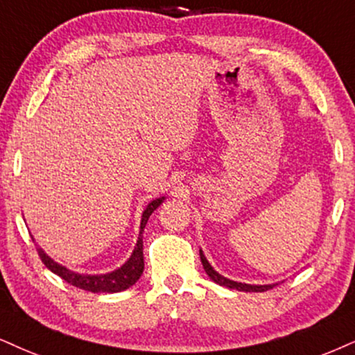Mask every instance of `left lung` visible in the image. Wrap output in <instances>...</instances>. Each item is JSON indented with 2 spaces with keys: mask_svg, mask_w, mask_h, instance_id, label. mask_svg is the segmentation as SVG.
I'll return each mask as SVG.
<instances>
[{
  "mask_svg": "<svg viewBox=\"0 0 355 355\" xmlns=\"http://www.w3.org/2000/svg\"><path fill=\"white\" fill-rule=\"evenodd\" d=\"M200 255V261H202V266L205 270V273L211 277L212 282H216L217 284H220V286H227V288H232V290H239V291H255V293H261V291H266L270 290V288H273V284H245V283H237V282H232V279L222 277V275H218L216 270L212 268L211 265H209L207 258L204 257L202 250L199 252Z\"/></svg>",
  "mask_w": 355,
  "mask_h": 355,
  "instance_id": "obj_1",
  "label": "left lung"
}]
</instances>
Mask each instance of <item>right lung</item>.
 Returning a JSON list of instances; mask_svg holds the SVG:
<instances>
[{
  "mask_svg": "<svg viewBox=\"0 0 355 355\" xmlns=\"http://www.w3.org/2000/svg\"><path fill=\"white\" fill-rule=\"evenodd\" d=\"M164 198L155 199L153 202L148 204V207L144 209L143 217H141V227H139V237L138 243L135 247L133 253H131L130 260L115 271L107 275H80L76 271L67 270L65 266H60L55 263L54 260H51L49 257L44 253L41 248H37L39 257H41L42 263L49 268L52 273H55L57 277H60L64 282H67L72 286L80 288V290L92 291V293H118L123 291L126 288H130L131 284H135L141 277L143 268H144V260H143V230L146 227L148 218L153 212L159 207V204L163 202Z\"/></svg>",
  "mask_w": 355,
  "mask_h": 355,
  "instance_id": "obj_1",
  "label": "right lung"
}]
</instances>
